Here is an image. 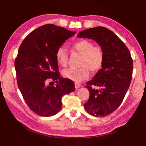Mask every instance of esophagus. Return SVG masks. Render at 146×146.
Segmentation results:
<instances>
[{"label": "esophagus", "instance_id": "1", "mask_svg": "<svg viewBox=\"0 0 146 146\" xmlns=\"http://www.w3.org/2000/svg\"><path fill=\"white\" fill-rule=\"evenodd\" d=\"M75 88L76 89H78V88L81 87V85L80 84H78L77 82H75Z\"/></svg>", "mask_w": 146, "mask_h": 146}]
</instances>
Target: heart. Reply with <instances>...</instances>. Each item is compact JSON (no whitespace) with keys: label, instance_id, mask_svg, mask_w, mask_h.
<instances>
[{"label":"heart","instance_id":"heart-1","mask_svg":"<svg viewBox=\"0 0 146 146\" xmlns=\"http://www.w3.org/2000/svg\"><path fill=\"white\" fill-rule=\"evenodd\" d=\"M73 48L82 55L81 68L79 69H66L62 71L64 77L75 82H81L87 79L91 71L97 72L102 68L104 61V54L102 49L98 46H94L93 42L86 39L75 41ZM56 60L59 66L66 67L68 61V53L64 46L58 47L55 53Z\"/></svg>","mask_w":146,"mask_h":146}]
</instances>
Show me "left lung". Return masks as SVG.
I'll return each mask as SVG.
<instances>
[{
	"instance_id": "obj_1",
	"label": "left lung",
	"mask_w": 146,
	"mask_h": 146,
	"mask_svg": "<svg viewBox=\"0 0 146 146\" xmlns=\"http://www.w3.org/2000/svg\"><path fill=\"white\" fill-rule=\"evenodd\" d=\"M77 36L95 40L104 51L102 68L86 86L90 96L84 108L96 117H105L119 107L126 94L132 79V58L125 44L104 27L85 29ZM92 85L100 87L101 90L92 88Z\"/></svg>"
}]
</instances>
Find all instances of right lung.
I'll use <instances>...</instances> for the list:
<instances>
[{
    "label": "right lung",
    "mask_w": 146,
    "mask_h": 146,
    "mask_svg": "<svg viewBox=\"0 0 146 146\" xmlns=\"http://www.w3.org/2000/svg\"><path fill=\"white\" fill-rule=\"evenodd\" d=\"M75 33L46 24L31 32L19 47L15 60L17 84L27 105L36 114H56L62 106V96L75 90L72 80L60 76L55 58L57 48ZM49 79L58 83L56 86L46 85Z\"/></svg>",
    "instance_id": "add662e5"
}]
</instances>
